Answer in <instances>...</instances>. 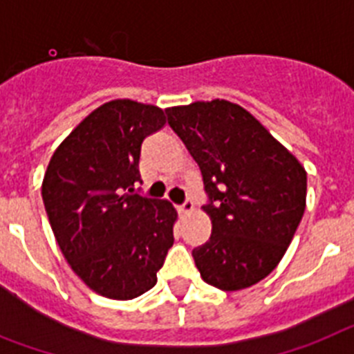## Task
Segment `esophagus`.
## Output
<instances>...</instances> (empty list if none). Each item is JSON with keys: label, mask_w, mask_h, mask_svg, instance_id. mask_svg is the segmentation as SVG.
<instances>
[{"label": "esophagus", "mask_w": 354, "mask_h": 354, "mask_svg": "<svg viewBox=\"0 0 354 354\" xmlns=\"http://www.w3.org/2000/svg\"><path fill=\"white\" fill-rule=\"evenodd\" d=\"M180 210L183 212V214H192V210H194V201H192V199H185V201L180 205Z\"/></svg>", "instance_id": "1"}]
</instances>
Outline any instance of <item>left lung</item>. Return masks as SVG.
Returning <instances> with one entry per match:
<instances>
[{"instance_id": "obj_1", "label": "left lung", "mask_w": 354, "mask_h": 354, "mask_svg": "<svg viewBox=\"0 0 354 354\" xmlns=\"http://www.w3.org/2000/svg\"><path fill=\"white\" fill-rule=\"evenodd\" d=\"M165 113L208 196L212 235L192 251L199 274L226 292L258 283L283 258L305 214V167L235 103L196 101Z\"/></svg>"}]
</instances>
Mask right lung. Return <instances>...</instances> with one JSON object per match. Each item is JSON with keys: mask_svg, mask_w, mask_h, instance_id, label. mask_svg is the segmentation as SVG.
I'll list each match as a JSON object with an SVG mask.
<instances>
[{"mask_svg": "<svg viewBox=\"0 0 354 354\" xmlns=\"http://www.w3.org/2000/svg\"><path fill=\"white\" fill-rule=\"evenodd\" d=\"M164 110L131 100L101 104L57 147L42 181L46 214L62 254L84 283L110 299L155 287L173 245L176 210L135 192L140 146Z\"/></svg>", "mask_w": 354, "mask_h": 354, "instance_id": "right-lung-1", "label": "right lung"}]
</instances>
